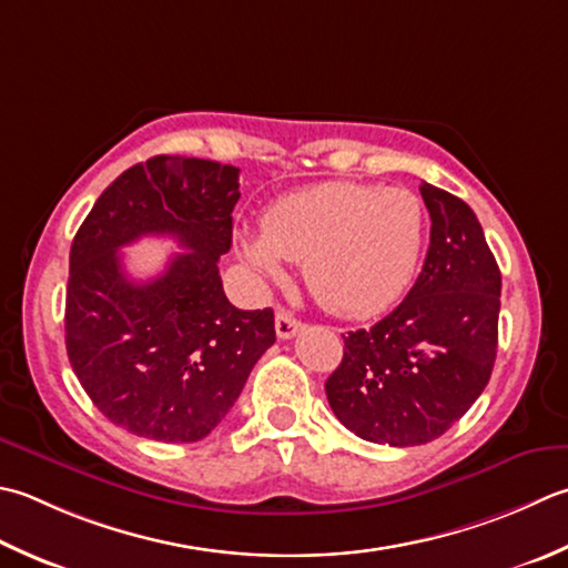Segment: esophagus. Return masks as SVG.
I'll return each instance as SVG.
<instances>
[{"mask_svg":"<svg viewBox=\"0 0 568 568\" xmlns=\"http://www.w3.org/2000/svg\"><path fill=\"white\" fill-rule=\"evenodd\" d=\"M300 329H303V322L295 320L291 313H285V310H277V315H275V332H277V337H281V339H291V337L297 335Z\"/></svg>","mask_w":568,"mask_h":568,"instance_id":"34e87169","label":"esophagus"}]
</instances>
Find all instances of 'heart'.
<instances>
[{"label":"heart","instance_id":"heart-1","mask_svg":"<svg viewBox=\"0 0 568 568\" xmlns=\"http://www.w3.org/2000/svg\"><path fill=\"white\" fill-rule=\"evenodd\" d=\"M424 204L406 189L325 182L287 194L243 233L241 253L263 275L303 263L305 285L342 317L382 313L404 293L424 248Z\"/></svg>","mask_w":568,"mask_h":568}]
</instances>
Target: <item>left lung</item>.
I'll list each match as a JSON object with an SVG mask.
<instances>
[{
    "instance_id": "obj_1",
    "label": "left lung",
    "mask_w": 568,
    "mask_h": 568,
    "mask_svg": "<svg viewBox=\"0 0 568 568\" xmlns=\"http://www.w3.org/2000/svg\"><path fill=\"white\" fill-rule=\"evenodd\" d=\"M420 196L430 214L420 275L394 313L344 337V357L325 384L344 426L396 448L436 440L463 418L497 357L503 275L480 221L428 182Z\"/></svg>"
}]
</instances>
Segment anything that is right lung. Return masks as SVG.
<instances>
[{
    "label": "right lung",
    "mask_w": 568,
    "mask_h": 568,
    "mask_svg": "<svg viewBox=\"0 0 568 568\" xmlns=\"http://www.w3.org/2000/svg\"><path fill=\"white\" fill-rule=\"evenodd\" d=\"M239 166L160 154L122 172L78 229L65 287V352L110 424L162 443L206 438L275 342L273 310H239L221 285ZM172 235L185 248L135 284L119 248Z\"/></svg>",
    "instance_id": "right-lung-1"
}]
</instances>
